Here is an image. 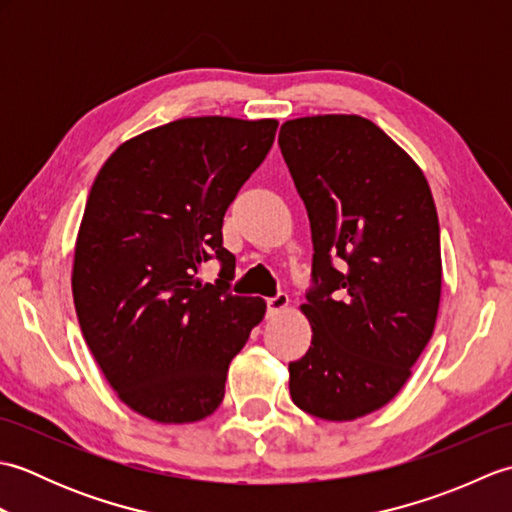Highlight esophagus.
I'll list each match as a JSON object with an SVG mask.
<instances>
[{
	"instance_id": "34e87169",
	"label": "esophagus",
	"mask_w": 512,
	"mask_h": 512,
	"mask_svg": "<svg viewBox=\"0 0 512 512\" xmlns=\"http://www.w3.org/2000/svg\"><path fill=\"white\" fill-rule=\"evenodd\" d=\"M288 303H290V297L286 295V292H277L275 297H270V299L266 301L268 317H275V314H279L281 310H286Z\"/></svg>"
}]
</instances>
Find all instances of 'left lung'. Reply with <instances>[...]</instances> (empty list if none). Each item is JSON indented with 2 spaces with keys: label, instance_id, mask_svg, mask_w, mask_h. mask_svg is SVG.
<instances>
[{
  "label": "left lung",
  "instance_id": "left-lung-1",
  "mask_svg": "<svg viewBox=\"0 0 512 512\" xmlns=\"http://www.w3.org/2000/svg\"><path fill=\"white\" fill-rule=\"evenodd\" d=\"M279 147L312 228L301 310L312 345L290 396L323 420H354L394 398L436 328L440 224L427 178L363 116L286 121Z\"/></svg>",
  "mask_w": 512,
  "mask_h": 512
}]
</instances>
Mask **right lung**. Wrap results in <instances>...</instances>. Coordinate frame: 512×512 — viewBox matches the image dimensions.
I'll return each mask as SVG.
<instances>
[{
	"mask_svg": "<svg viewBox=\"0 0 512 512\" xmlns=\"http://www.w3.org/2000/svg\"><path fill=\"white\" fill-rule=\"evenodd\" d=\"M277 125L180 118L127 140L92 184L74 248L76 317L107 383L140 416H211L228 365L264 319V299L231 292L222 224ZM209 258L221 277L200 285L194 275Z\"/></svg>",
	"mask_w": 512,
	"mask_h": 512,
	"instance_id": "add662e5",
	"label": "right lung"
}]
</instances>
